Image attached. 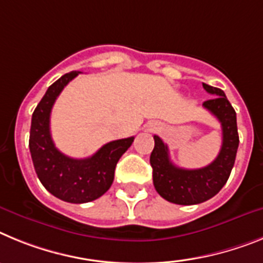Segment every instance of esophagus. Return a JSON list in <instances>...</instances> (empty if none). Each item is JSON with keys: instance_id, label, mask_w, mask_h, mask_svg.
<instances>
[{"instance_id": "1", "label": "esophagus", "mask_w": 263, "mask_h": 263, "mask_svg": "<svg viewBox=\"0 0 263 263\" xmlns=\"http://www.w3.org/2000/svg\"><path fill=\"white\" fill-rule=\"evenodd\" d=\"M159 128V125H152V129H157Z\"/></svg>"}]
</instances>
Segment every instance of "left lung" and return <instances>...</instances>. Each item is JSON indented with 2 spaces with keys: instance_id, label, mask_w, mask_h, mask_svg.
Returning <instances> with one entry per match:
<instances>
[{
  "instance_id": "obj_1",
  "label": "left lung",
  "mask_w": 263,
  "mask_h": 263,
  "mask_svg": "<svg viewBox=\"0 0 263 263\" xmlns=\"http://www.w3.org/2000/svg\"><path fill=\"white\" fill-rule=\"evenodd\" d=\"M202 87L214 97L204 102L202 106L218 119L222 128V145L213 163L198 170L179 168L171 161L166 144L159 136H154L155 148L149 161L154 170L155 189L173 204H201L216 196L227 184L236 161L239 144L236 111L222 90L205 83Z\"/></svg>"
}]
</instances>
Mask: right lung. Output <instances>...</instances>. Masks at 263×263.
Instances as JSON below:
<instances>
[{"label": "right lung", "instance_id": "right-lung-1", "mask_svg": "<svg viewBox=\"0 0 263 263\" xmlns=\"http://www.w3.org/2000/svg\"><path fill=\"white\" fill-rule=\"evenodd\" d=\"M78 74H65L47 88L34 109L29 139L34 170L42 185L52 196L71 204L90 202L108 191L119 159L135 139L109 141L86 159H72L58 151L50 132V114L59 93Z\"/></svg>", "mask_w": 263, "mask_h": 263}]
</instances>
